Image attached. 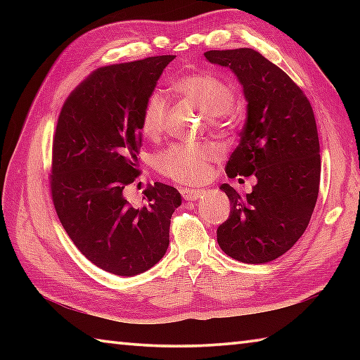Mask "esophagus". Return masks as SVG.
<instances>
[{"label": "esophagus", "mask_w": 360, "mask_h": 360, "mask_svg": "<svg viewBox=\"0 0 360 360\" xmlns=\"http://www.w3.org/2000/svg\"><path fill=\"white\" fill-rule=\"evenodd\" d=\"M181 195L187 201H196L200 200V198H202L204 192L202 190H196V188H181Z\"/></svg>", "instance_id": "esophagus-1"}]
</instances>
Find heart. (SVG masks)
<instances>
[{
  "label": "heart",
  "instance_id": "1",
  "mask_svg": "<svg viewBox=\"0 0 360 360\" xmlns=\"http://www.w3.org/2000/svg\"><path fill=\"white\" fill-rule=\"evenodd\" d=\"M173 89L188 103L209 117L212 124L224 119L233 103L231 86L210 72L184 75L173 83ZM167 117V101L153 93L145 101L141 129L143 136L155 139L162 133ZM219 148L213 143H174L158 153L156 170L178 184L200 186L212 176V164L219 158Z\"/></svg>",
  "mask_w": 360,
  "mask_h": 360
}]
</instances>
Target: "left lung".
I'll return each mask as SVG.
<instances>
[{
  "mask_svg": "<svg viewBox=\"0 0 360 360\" xmlns=\"http://www.w3.org/2000/svg\"><path fill=\"white\" fill-rule=\"evenodd\" d=\"M205 58L235 72L248 101L241 141L226 165L229 178H257L241 196L223 184L231 215L218 227L224 254L248 264L281 257L307 231L320 184V145L312 106L277 65L249 49L207 51Z\"/></svg>",
  "mask_w": 360,
  "mask_h": 360,
  "instance_id": "obj_1",
  "label": "left lung"
}]
</instances>
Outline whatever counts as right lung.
Returning a JSON list of instances; mask_svg holds the SVG:
<instances>
[{"mask_svg": "<svg viewBox=\"0 0 360 360\" xmlns=\"http://www.w3.org/2000/svg\"><path fill=\"white\" fill-rule=\"evenodd\" d=\"M174 56L97 68L68 96L52 141L51 195L66 233L101 269L133 277L155 266L170 243L181 205L172 186L156 182L133 207L124 188L139 170L141 116Z\"/></svg>", "mask_w": 360, "mask_h": 360, "instance_id": "1", "label": "right lung"}]
</instances>
